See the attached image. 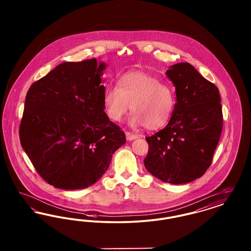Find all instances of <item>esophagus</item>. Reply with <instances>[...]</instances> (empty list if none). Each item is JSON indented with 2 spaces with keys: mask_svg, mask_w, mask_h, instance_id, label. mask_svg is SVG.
Returning a JSON list of instances; mask_svg holds the SVG:
<instances>
[{
  "mask_svg": "<svg viewBox=\"0 0 251 251\" xmlns=\"http://www.w3.org/2000/svg\"><path fill=\"white\" fill-rule=\"evenodd\" d=\"M126 138H127V140L128 141H131V140H134V139H136V138H138V135H136V134H132L131 132H126Z\"/></svg>",
  "mask_w": 251,
  "mask_h": 251,
  "instance_id": "34e87169",
  "label": "esophagus"
}]
</instances>
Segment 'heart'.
Wrapping results in <instances>:
<instances>
[{"instance_id": "heart-1", "label": "heart", "mask_w": 251, "mask_h": 251, "mask_svg": "<svg viewBox=\"0 0 251 251\" xmlns=\"http://www.w3.org/2000/svg\"><path fill=\"white\" fill-rule=\"evenodd\" d=\"M174 88L147 72H131L122 75L118 87L110 86L103 93V106L108 118L121 121L131 109L129 120L132 128L146 126L149 130L165 127L176 107Z\"/></svg>"}]
</instances>
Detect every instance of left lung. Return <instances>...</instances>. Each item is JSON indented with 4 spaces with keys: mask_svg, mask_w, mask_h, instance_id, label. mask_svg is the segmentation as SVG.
Instances as JSON below:
<instances>
[{
    "mask_svg": "<svg viewBox=\"0 0 251 251\" xmlns=\"http://www.w3.org/2000/svg\"><path fill=\"white\" fill-rule=\"evenodd\" d=\"M176 89L177 103L167 126L146 137L147 170L157 179L184 184L199 179L211 166L222 131L218 88L189 63L166 72Z\"/></svg>",
    "mask_w": 251,
    "mask_h": 251,
    "instance_id": "obj_1",
    "label": "left lung"
}]
</instances>
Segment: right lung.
Returning <instances> with one entry per match:
<instances>
[{
	"label": "right lung",
	"mask_w": 251,
	"mask_h": 251,
	"mask_svg": "<svg viewBox=\"0 0 251 251\" xmlns=\"http://www.w3.org/2000/svg\"><path fill=\"white\" fill-rule=\"evenodd\" d=\"M104 62H65L31 85L20 139L37 173L64 190L84 189L101 178L124 131L104 112Z\"/></svg>",
	"instance_id": "add662e5"
}]
</instances>
